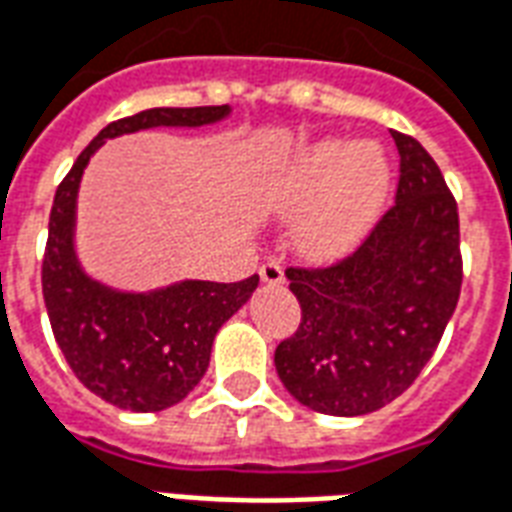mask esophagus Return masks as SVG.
I'll return each instance as SVG.
<instances>
[{"instance_id":"esophagus-1","label":"esophagus","mask_w":512,"mask_h":512,"mask_svg":"<svg viewBox=\"0 0 512 512\" xmlns=\"http://www.w3.org/2000/svg\"><path fill=\"white\" fill-rule=\"evenodd\" d=\"M260 279H263L266 285H282V282H285V268L271 260V263H266V266L260 268Z\"/></svg>"}]
</instances>
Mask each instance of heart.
<instances>
[{
    "label": "heart",
    "instance_id": "heart-1",
    "mask_svg": "<svg viewBox=\"0 0 512 512\" xmlns=\"http://www.w3.org/2000/svg\"><path fill=\"white\" fill-rule=\"evenodd\" d=\"M391 187V165L374 140L344 146L317 140L276 170L266 206L276 214L304 208L295 219V249L325 263L350 252L380 214Z\"/></svg>",
    "mask_w": 512,
    "mask_h": 512
}]
</instances>
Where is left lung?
<instances>
[{"mask_svg":"<svg viewBox=\"0 0 512 512\" xmlns=\"http://www.w3.org/2000/svg\"><path fill=\"white\" fill-rule=\"evenodd\" d=\"M391 135L401 160L396 206L342 263L287 268L301 325L276 347V374L323 415H366L407 391L461 293L456 200L429 151Z\"/></svg>","mask_w":512,"mask_h":512,"instance_id":"obj_1","label":"left lung"}]
</instances>
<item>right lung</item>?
<instances>
[{
    "label": "right lung",
    "mask_w": 512,
    "mask_h": 512,
    "mask_svg": "<svg viewBox=\"0 0 512 512\" xmlns=\"http://www.w3.org/2000/svg\"><path fill=\"white\" fill-rule=\"evenodd\" d=\"M230 116V105L149 108L108 124L81 151L56 189L43 257V298L56 344L78 380L113 407L168 410L203 380L222 325L252 298L260 276L219 285L181 279L130 293L97 282L75 252V214L83 170L105 140L154 127H203Z\"/></svg>",
    "instance_id": "1"
}]
</instances>
